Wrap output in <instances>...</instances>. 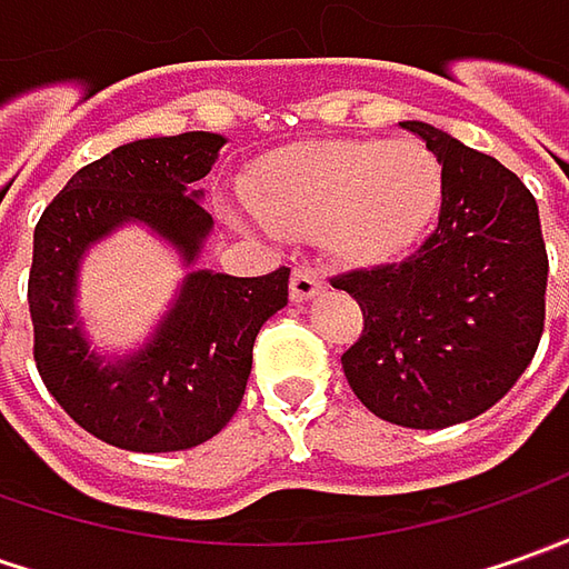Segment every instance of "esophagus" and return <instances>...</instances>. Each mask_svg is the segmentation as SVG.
Returning a JSON list of instances; mask_svg holds the SVG:
<instances>
[{"mask_svg": "<svg viewBox=\"0 0 569 569\" xmlns=\"http://www.w3.org/2000/svg\"><path fill=\"white\" fill-rule=\"evenodd\" d=\"M326 284V278L317 272V269H295L291 272V300L295 303H303V300H310V297L317 295L319 288Z\"/></svg>", "mask_w": 569, "mask_h": 569, "instance_id": "34e87169", "label": "esophagus"}]
</instances>
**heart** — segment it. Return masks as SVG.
Here are the masks:
<instances>
[{"label":"heart","mask_w":569,"mask_h":569,"mask_svg":"<svg viewBox=\"0 0 569 569\" xmlns=\"http://www.w3.org/2000/svg\"><path fill=\"white\" fill-rule=\"evenodd\" d=\"M250 202L278 230H322L348 262H382L411 250L437 221L443 164L418 142L300 144L259 167Z\"/></svg>","instance_id":"1"}]
</instances>
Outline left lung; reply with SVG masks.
<instances>
[{"label": "left lung", "mask_w": 569, "mask_h": 569, "mask_svg": "<svg viewBox=\"0 0 569 569\" xmlns=\"http://www.w3.org/2000/svg\"><path fill=\"white\" fill-rule=\"evenodd\" d=\"M443 164L437 230L402 262L329 278L363 329L341 355L377 418L440 430L478 418L526 373L545 332L548 250L536 196L452 136L405 122Z\"/></svg>", "instance_id": "1"}]
</instances>
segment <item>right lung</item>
Listing matches in <instances>:
<instances>
[{"instance_id":"right-lung-1","label":"right lung","mask_w":569,"mask_h":569,"mask_svg":"<svg viewBox=\"0 0 569 569\" xmlns=\"http://www.w3.org/2000/svg\"><path fill=\"white\" fill-rule=\"evenodd\" d=\"M221 144L214 132L120 144L81 167L33 228V361L62 411L110 447L177 452L211 440L240 408L262 322L288 303L284 266L259 278L192 272L136 358L100 363L81 339L78 259L113 228L142 221L192 262L211 230L196 180L211 170Z\"/></svg>"}]
</instances>
